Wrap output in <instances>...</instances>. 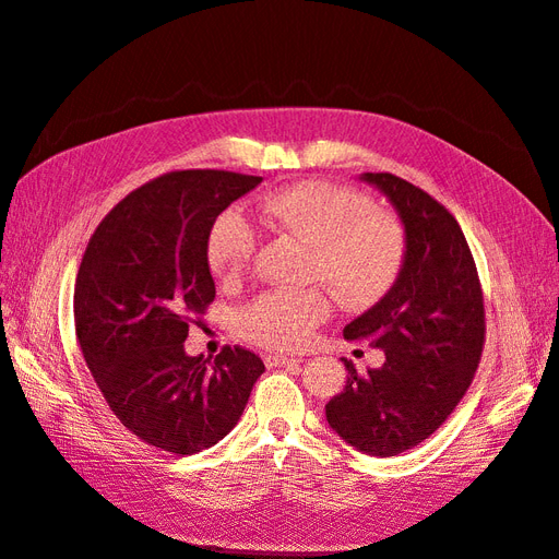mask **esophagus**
<instances>
[{
    "label": "esophagus",
    "instance_id": "34e87169",
    "mask_svg": "<svg viewBox=\"0 0 559 559\" xmlns=\"http://www.w3.org/2000/svg\"><path fill=\"white\" fill-rule=\"evenodd\" d=\"M264 361H266V367H285V365H300L302 359H297V357H285V355H266L264 357Z\"/></svg>",
    "mask_w": 559,
    "mask_h": 559
}]
</instances>
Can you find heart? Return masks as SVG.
<instances>
[{
    "label": "heart",
    "instance_id": "1",
    "mask_svg": "<svg viewBox=\"0 0 559 559\" xmlns=\"http://www.w3.org/2000/svg\"><path fill=\"white\" fill-rule=\"evenodd\" d=\"M264 224L309 245V278L323 281L345 307H367L395 283L405 262L400 221L373 210L365 192L326 180H300L269 192L257 204ZM257 230L236 206L221 212L206 236V264L221 281H236L250 266ZM319 290H271L240 311L238 326L252 343L300 349L329 317Z\"/></svg>",
    "mask_w": 559,
    "mask_h": 559
}]
</instances>
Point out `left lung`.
Here are the masks:
<instances>
[{
    "mask_svg": "<svg viewBox=\"0 0 559 559\" xmlns=\"http://www.w3.org/2000/svg\"><path fill=\"white\" fill-rule=\"evenodd\" d=\"M393 204L405 262L379 302L343 329L347 341L383 349L326 405V421L371 457L400 455L431 436L469 388L484 349V295L464 233L443 204L393 174H361Z\"/></svg>",
    "mask_w": 559,
    "mask_h": 559,
    "instance_id": "obj_1",
    "label": "left lung"
}]
</instances>
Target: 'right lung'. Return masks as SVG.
<instances>
[{"mask_svg": "<svg viewBox=\"0 0 559 559\" xmlns=\"http://www.w3.org/2000/svg\"><path fill=\"white\" fill-rule=\"evenodd\" d=\"M259 183L210 168L159 176L104 216L78 271L73 317L90 373L128 431L174 455L228 436L264 373L245 347L212 361L183 345L216 295L206 264L214 218Z\"/></svg>", "mask_w": 559, "mask_h": 559, "instance_id": "add662e5", "label": "right lung"}]
</instances>
